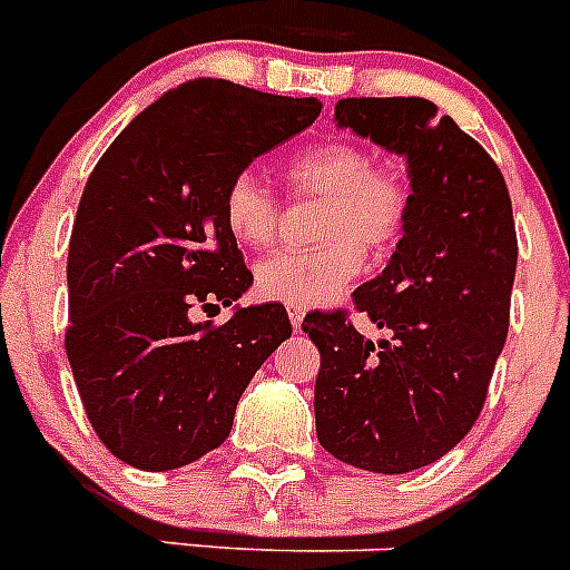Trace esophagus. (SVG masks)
Segmentation results:
<instances>
[{
    "label": "esophagus",
    "instance_id": "esophagus-1",
    "mask_svg": "<svg viewBox=\"0 0 570 570\" xmlns=\"http://www.w3.org/2000/svg\"><path fill=\"white\" fill-rule=\"evenodd\" d=\"M288 320H291V325H294V328H299L302 320H305V311H302V308H288Z\"/></svg>",
    "mask_w": 570,
    "mask_h": 570
}]
</instances>
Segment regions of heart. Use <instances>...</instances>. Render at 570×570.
Returning <instances> with one entry per match:
<instances>
[{"label":"heart","instance_id":"heart-1","mask_svg":"<svg viewBox=\"0 0 570 570\" xmlns=\"http://www.w3.org/2000/svg\"><path fill=\"white\" fill-rule=\"evenodd\" d=\"M296 199H320L314 250H285L256 265V294L291 308L328 305L374 256L394 248L411 223L414 190L394 163H374L371 150L345 139L311 145L285 165ZM223 223L245 248H268L279 230V199L254 174H239L223 194Z\"/></svg>","mask_w":570,"mask_h":570}]
</instances>
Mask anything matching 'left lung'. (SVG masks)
Wrapping results in <instances>:
<instances>
[{"label":"left lung","instance_id":"8db88e82","mask_svg":"<svg viewBox=\"0 0 570 570\" xmlns=\"http://www.w3.org/2000/svg\"><path fill=\"white\" fill-rule=\"evenodd\" d=\"M334 119L405 156L414 208L385 271L354 291L385 340L345 311L302 322L320 347L316 436L347 465L407 473L445 456L485 405L517 274L511 196L488 150L428 99H340Z\"/></svg>","mask_w":570,"mask_h":570}]
</instances>
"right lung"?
Returning a JSON list of instances; mask_svg holds the SVG:
<instances>
[{"label":"right lung","mask_w":570,"mask_h":570,"mask_svg":"<svg viewBox=\"0 0 570 570\" xmlns=\"http://www.w3.org/2000/svg\"><path fill=\"white\" fill-rule=\"evenodd\" d=\"M291 99L194 79L116 136L79 199L68 248V351L85 414L110 454L174 471L223 445L236 402L291 336L279 305H230L254 274L223 223V194L256 156L320 116Z\"/></svg>","instance_id":"obj_1"}]
</instances>
